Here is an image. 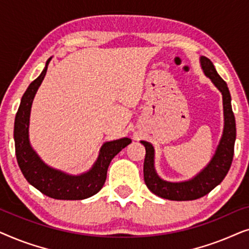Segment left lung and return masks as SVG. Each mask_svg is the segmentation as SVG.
Here are the masks:
<instances>
[{"instance_id":"8db88e82","label":"left lung","mask_w":249,"mask_h":249,"mask_svg":"<svg viewBox=\"0 0 249 249\" xmlns=\"http://www.w3.org/2000/svg\"><path fill=\"white\" fill-rule=\"evenodd\" d=\"M204 72L219 88L223 96L224 130L222 138L210 164L196 176L185 182H168L156 175L154 170V148L147 142L142 141L145 146L144 180L153 194L170 200H194L205 196L221 183L229 171L233 159L234 141H236V120L231 107V96L227 83L216 72L212 61L205 56L200 57Z\"/></svg>"}]
</instances>
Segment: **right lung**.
<instances>
[{"label": "right lung", "instance_id": "1", "mask_svg": "<svg viewBox=\"0 0 249 249\" xmlns=\"http://www.w3.org/2000/svg\"><path fill=\"white\" fill-rule=\"evenodd\" d=\"M37 77L21 98V103L17 112L15 120V142L16 155L19 168L30 185L43 193L44 195L54 199L78 200L85 199L100 192L107 180V168L112 159L131 142V139L121 138L118 141L107 142L102 146L100 156L91 170L81 176H68L57 170L51 169L44 164L33 148L28 141L29 113L32 103L39 85L45 77L47 66Z\"/></svg>", "mask_w": 249, "mask_h": 249}]
</instances>
